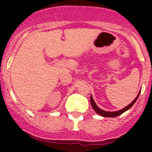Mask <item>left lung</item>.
Instances as JSON below:
<instances>
[{
	"instance_id": "left-lung-1",
	"label": "left lung",
	"mask_w": 152,
	"mask_h": 152,
	"mask_svg": "<svg viewBox=\"0 0 152 152\" xmlns=\"http://www.w3.org/2000/svg\"><path fill=\"white\" fill-rule=\"evenodd\" d=\"M139 94H140V91L139 92V94H138V95L136 96V98H135V99H134L133 101H132V102H131L129 105H128V106H126V107H124V108L122 109V110H118V111L109 112V111H105V110H102V109H100L99 107L97 106L96 104H95V101L93 100L92 96H91V95L90 96V102H91V107H93V109H94V110H95V111L98 114H99L100 116H102V117H117V116L120 115V114H122L123 113H124L125 111H126L127 110H129L131 107H132V105L135 104V102H136V100L138 99V98H139Z\"/></svg>"
}]
</instances>
